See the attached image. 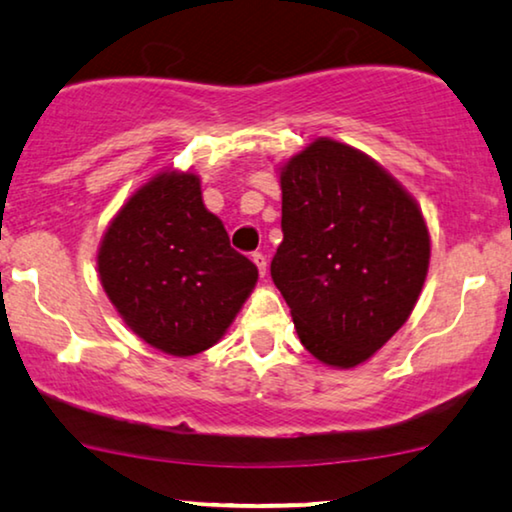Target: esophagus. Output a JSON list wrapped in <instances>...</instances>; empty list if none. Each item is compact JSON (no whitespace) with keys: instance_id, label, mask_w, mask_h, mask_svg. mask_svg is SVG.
Listing matches in <instances>:
<instances>
[{"instance_id":"34e87169","label":"esophagus","mask_w":512,"mask_h":512,"mask_svg":"<svg viewBox=\"0 0 512 512\" xmlns=\"http://www.w3.org/2000/svg\"><path fill=\"white\" fill-rule=\"evenodd\" d=\"M251 261H254V265L258 268V275H265V270H268V261H265V256L261 254V251H256V254H251Z\"/></svg>"}]
</instances>
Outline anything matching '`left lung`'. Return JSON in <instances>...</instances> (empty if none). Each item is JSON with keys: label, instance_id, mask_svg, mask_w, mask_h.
Segmentation results:
<instances>
[{"label": "left lung", "instance_id": "left-lung-1", "mask_svg": "<svg viewBox=\"0 0 512 512\" xmlns=\"http://www.w3.org/2000/svg\"><path fill=\"white\" fill-rule=\"evenodd\" d=\"M272 282L303 347L331 368L368 361L415 310L431 258L417 200L354 146L319 137L279 167Z\"/></svg>", "mask_w": 512, "mask_h": 512}]
</instances>
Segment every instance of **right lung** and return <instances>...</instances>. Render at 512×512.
<instances>
[{
    "mask_svg": "<svg viewBox=\"0 0 512 512\" xmlns=\"http://www.w3.org/2000/svg\"><path fill=\"white\" fill-rule=\"evenodd\" d=\"M97 272L130 331L170 356L214 347L258 279L191 170L158 172L125 200L102 235Z\"/></svg>",
    "mask_w": 512,
    "mask_h": 512,
    "instance_id": "1",
    "label": "right lung"
}]
</instances>
